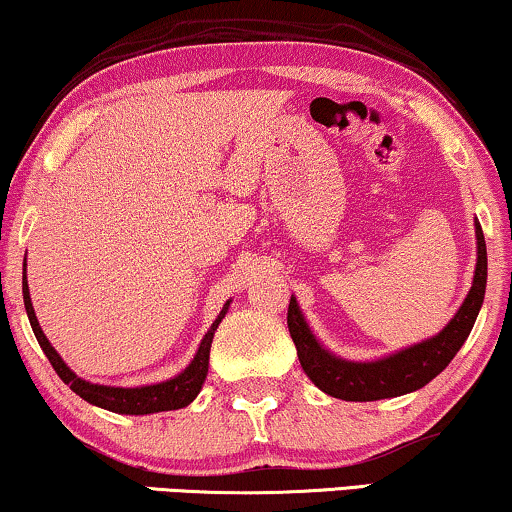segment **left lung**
I'll use <instances>...</instances> for the list:
<instances>
[{"mask_svg": "<svg viewBox=\"0 0 512 512\" xmlns=\"http://www.w3.org/2000/svg\"><path fill=\"white\" fill-rule=\"evenodd\" d=\"M477 238V264L472 286L458 312L446 326L432 338L416 342V345L399 349L387 357L373 361H349L335 357L312 333L304 319L300 304L290 297L288 304V331L297 347L302 371L319 387L321 392L345 401H378L401 397V394L416 392L425 387L432 378L449 366L458 349L468 340L475 326L487 290V243H484L482 226L475 219Z\"/></svg>", "mask_w": 512, "mask_h": 512, "instance_id": "left-lung-1", "label": "left lung"}]
</instances>
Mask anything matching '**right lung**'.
Wrapping results in <instances>:
<instances>
[{"mask_svg":"<svg viewBox=\"0 0 512 512\" xmlns=\"http://www.w3.org/2000/svg\"><path fill=\"white\" fill-rule=\"evenodd\" d=\"M23 302H25V312H28L32 333H35L42 352L47 354V359L51 361V366H54L58 378H61L66 385H70V390H73L75 394H80V397L84 401H89V404L99 406V409L113 411V413H125V416H146V413L184 409V406H189L191 401L198 397V392L203 390L205 378H208L212 338H215L217 326L222 323L224 314L229 312V304H231V300L224 302L222 312L217 314L215 321H212L210 331L205 333V338L200 340L196 357L191 359V364L186 366L184 371L177 373L170 380H163V383H155V385L115 387V385L89 383V380L80 378V375H77L73 368H70L66 361L61 359V354L51 347L49 338L44 335L40 321H37V316H35V307H32V300H30L28 276H25V271H23Z\"/></svg>","mask_w":512,"mask_h":512,"instance_id":"add662e5","label":"right lung"}]
</instances>
